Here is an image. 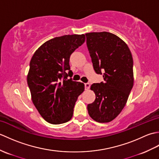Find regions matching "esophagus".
Segmentation results:
<instances>
[{
	"label": "esophagus",
	"instance_id": "34e87169",
	"mask_svg": "<svg viewBox=\"0 0 159 159\" xmlns=\"http://www.w3.org/2000/svg\"><path fill=\"white\" fill-rule=\"evenodd\" d=\"M89 88H90V83H85V90L89 89Z\"/></svg>",
	"mask_w": 159,
	"mask_h": 159
}]
</instances>
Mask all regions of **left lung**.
I'll return each mask as SVG.
<instances>
[{
    "instance_id": "1",
    "label": "left lung",
    "mask_w": 159,
    "mask_h": 159,
    "mask_svg": "<svg viewBox=\"0 0 159 159\" xmlns=\"http://www.w3.org/2000/svg\"><path fill=\"white\" fill-rule=\"evenodd\" d=\"M85 35L93 69L98 74L104 72V81L91 85L96 99L87 105L88 113L98 122H109L122 111L133 88V57L126 43L113 33Z\"/></svg>"
}]
</instances>
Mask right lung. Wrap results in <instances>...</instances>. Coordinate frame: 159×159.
<instances>
[{
  "mask_svg": "<svg viewBox=\"0 0 159 159\" xmlns=\"http://www.w3.org/2000/svg\"><path fill=\"white\" fill-rule=\"evenodd\" d=\"M85 41V35H67L48 40L39 47L30 61L27 83L31 98L48 122L60 124L71 120L78 97L85 85L73 81L70 57Z\"/></svg>",
  "mask_w": 159,
  "mask_h": 159,
  "instance_id": "1",
  "label": "right lung"
}]
</instances>
